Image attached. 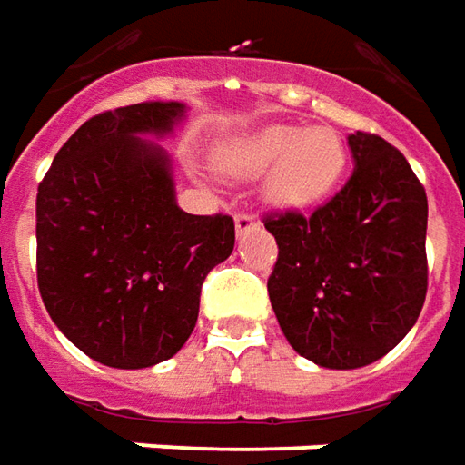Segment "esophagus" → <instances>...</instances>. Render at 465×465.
Masks as SVG:
<instances>
[{
  "mask_svg": "<svg viewBox=\"0 0 465 465\" xmlns=\"http://www.w3.org/2000/svg\"><path fill=\"white\" fill-rule=\"evenodd\" d=\"M255 227V217L248 213H240L235 214V230H238V235H245L248 230H252Z\"/></svg>",
  "mask_w": 465,
  "mask_h": 465,
  "instance_id": "esophagus-1",
  "label": "esophagus"
}]
</instances>
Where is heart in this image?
<instances>
[{
    "label": "heart",
    "mask_w": 465,
    "mask_h": 465,
    "mask_svg": "<svg viewBox=\"0 0 465 465\" xmlns=\"http://www.w3.org/2000/svg\"><path fill=\"white\" fill-rule=\"evenodd\" d=\"M214 164L230 177H263V200L278 210H306L331 197L349 164L347 146L329 126L265 124L220 141Z\"/></svg>",
    "instance_id": "b5f03b06"
}]
</instances>
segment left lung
Returning <instances> with one entry per match:
<instances>
[{"instance_id":"1","label":"left lung","mask_w":465,"mask_h":465,"mask_svg":"<svg viewBox=\"0 0 465 465\" xmlns=\"http://www.w3.org/2000/svg\"><path fill=\"white\" fill-rule=\"evenodd\" d=\"M354 172L312 217L265 220L278 242L268 296L288 344L326 370L382 360L420 316L428 291V197L385 139L347 136Z\"/></svg>"}]
</instances>
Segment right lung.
Listing matches in <instances>:
<instances>
[{"instance_id":"right-lung-1","label":"right lung","mask_w":465,"mask_h":465,"mask_svg":"<svg viewBox=\"0 0 465 465\" xmlns=\"http://www.w3.org/2000/svg\"><path fill=\"white\" fill-rule=\"evenodd\" d=\"M143 101L85 121L37 187V286L50 319L91 360L143 370L174 357L200 313L204 275L230 258L227 214L184 213L153 139L187 121Z\"/></svg>"}]
</instances>
